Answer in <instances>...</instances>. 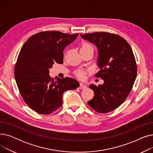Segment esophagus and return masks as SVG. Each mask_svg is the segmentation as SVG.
Masks as SVG:
<instances>
[{
  "label": "esophagus",
  "mask_w": 153,
  "mask_h": 153,
  "mask_svg": "<svg viewBox=\"0 0 153 153\" xmlns=\"http://www.w3.org/2000/svg\"><path fill=\"white\" fill-rule=\"evenodd\" d=\"M86 87H87V86L85 85H84V84H82V83L79 84V89H86Z\"/></svg>",
  "instance_id": "esophagus-1"
}]
</instances>
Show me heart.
<instances>
[{"instance_id": "1", "label": "heart", "mask_w": 153, "mask_h": 153, "mask_svg": "<svg viewBox=\"0 0 153 153\" xmlns=\"http://www.w3.org/2000/svg\"><path fill=\"white\" fill-rule=\"evenodd\" d=\"M92 46L89 43H84L82 45L81 48H80V51H84L85 50H87L90 49V48H92ZM86 72L83 69H78L75 71V75L76 76L79 78V79H84L85 78Z\"/></svg>"}]
</instances>
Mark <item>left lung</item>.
Listing matches in <instances>:
<instances>
[{
	"label": "left lung",
	"instance_id": "obj_1",
	"mask_svg": "<svg viewBox=\"0 0 153 153\" xmlns=\"http://www.w3.org/2000/svg\"><path fill=\"white\" fill-rule=\"evenodd\" d=\"M81 36L97 47L100 71L95 76L104 81L89 86L94 96L87 104L99 113H108L121 105L132 89L137 75L134 56L130 45L118 35L95 32Z\"/></svg>",
	"mask_w": 153,
	"mask_h": 153
}]
</instances>
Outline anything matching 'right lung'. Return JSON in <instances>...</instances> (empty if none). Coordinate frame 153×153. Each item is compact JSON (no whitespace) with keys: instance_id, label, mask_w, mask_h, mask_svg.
<instances>
[{"instance_id":"1","label":"right lung","mask_w":153,"mask_h":153,"mask_svg":"<svg viewBox=\"0 0 153 153\" xmlns=\"http://www.w3.org/2000/svg\"><path fill=\"white\" fill-rule=\"evenodd\" d=\"M58 31L40 32L30 36L19 53L14 76L22 97L37 113L50 114L62 103L64 91L79 86L71 77L56 80L49 75L54 62H63V50L78 36Z\"/></svg>"}]
</instances>
